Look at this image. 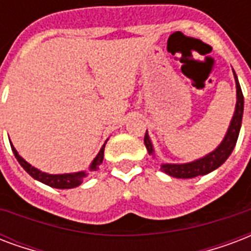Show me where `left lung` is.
<instances>
[{
  "mask_svg": "<svg viewBox=\"0 0 251 251\" xmlns=\"http://www.w3.org/2000/svg\"><path fill=\"white\" fill-rule=\"evenodd\" d=\"M234 73V71H233ZM235 79V87H237V103H235V111L231 119L230 126L227 128L224 140L221 141V144L216 148V150L208 153L204 157H201L199 160H195L192 163L185 164H161V171L165 172L167 175L176 178H193L197 176H204L208 173L213 172L214 169H217L218 167H221L222 164L225 163L227 157L230 156L233 152L240 135L241 124H242V115H244V95H242V90H241L240 82L238 78L234 73ZM144 144L150 154H154L153 146L151 141L148 132H146L144 136Z\"/></svg>",
  "mask_w": 251,
  "mask_h": 251,
  "instance_id": "8db88e82",
  "label": "left lung"
}]
</instances>
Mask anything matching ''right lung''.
Returning <instances> with one entry per match:
<instances>
[{
  "instance_id": "obj_1",
  "label": "right lung",
  "mask_w": 251,
  "mask_h": 251,
  "mask_svg": "<svg viewBox=\"0 0 251 251\" xmlns=\"http://www.w3.org/2000/svg\"><path fill=\"white\" fill-rule=\"evenodd\" d=\"M107 143V141H105ZM105 143L103 144V147L99 151V153L97 154V157L92 160L91 165H90V171H97L99 168V165L103 163V156H104V147ZM11 146V150H13V153L16 156V159L18 160V163L21 164V167L25 169L26 172L29 173L30 176L38 180V181L46 184V185L51 186V188H56V189H71V188H75V186H79L83 182V178L87 176V172H76V173H63V175H50V173L41 172L39 169L31 167L25 159H22L17 150Z\"/></svg>"
}]
</instances>
